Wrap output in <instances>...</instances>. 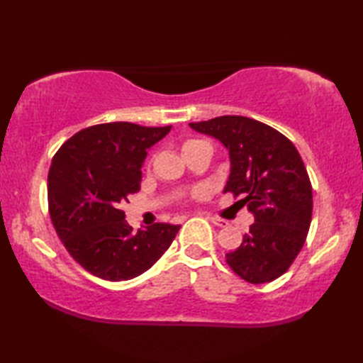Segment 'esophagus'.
<instances>
[{
  "label": "esophagus",
  "mask_w": 363,
  "mask_h": 363,
  "mask_svg": "<svg viewBox=\"0 0 363 363\" xmlns=\"http://www.w3.org/2000/svg\"><path fill=\"white\" fill-rule=\"evenodd\" d=\"M210 220H211L214 225H218V227H227V225H229V223H227L225 219H220V218H210Z\"/></svg>",
  "instance_id": "obj_1"
}]
</instances>
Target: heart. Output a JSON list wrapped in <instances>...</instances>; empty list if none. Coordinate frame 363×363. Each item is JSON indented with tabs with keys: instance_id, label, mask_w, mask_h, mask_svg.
<instances>
[{
	"instance_id": "obj_1",
	"label": "heart",
	"mask_w": 363,
	"mask_h": 363,
	"mask_svg": "<svg viewBox=\"0 0 363 363\" xmlns=\"http://www.w3.org/2000/svg\"><path fill=\"white\" fill-rule=\"evenodd\" d=\"M199 144H205V140H199V139H189V140H186V143L182 144V150L186 152V150H189V149H190V147H195V145H199ZM201 194H203V190H201V189L195 190V192H194V195H195V196H200Z\"/></svg>"
}]
</instances>
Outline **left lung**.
Here are the masks:
<instances>
[{"label": "left lung", "instance_id": "left-lung-1", "mask_svg": "<svg viewBox=\"0 0 363 363\" xmlns=\"http://www.w3.org/2000/svg\"><path fill=\"white\" fill-rule=\"evenodd\" d=\"M229 150L230 176L224 192L243 195L255 223L225 261L250 284L284 275L304 247L312 219V186L296 147L264 123L238 115L189 123Z\"/></svg>", "mask_w": 363, "mask_h": 363}]
</instances>
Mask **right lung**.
Returning <instances> with one entry per match:
<instances>
[{
	"instance_id": "obj_1",
	"label": "right lung",
	"mask_w": 363,
	"mask_h": 363,
	"mask_svg": "<svg viewBox=\"0 0 363 363\" xmlns=\"http://www.w3.org/2000/svg\"><path fill=\"white\" fill-rule=\"evenodd\" d=\"M171 126L128 121L89 126L57 150L48 174L54 229L79 266L96 277L131 280L169 248L181 225L157 223L133 232L121 205L140 190L147 150Z\"/></svg>"
}]
</instances>
